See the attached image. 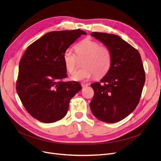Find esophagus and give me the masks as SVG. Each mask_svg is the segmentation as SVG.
Wrapping results in <instances>:
<instances>
[{"mask_svg":"<svg viewBox=\"0 0 161 161\" xmlns=\"http://www.w3.org/2000/svg\"><path fill=\"white\" fill-rule=\"evenodd\" d=\"M81 87H86L88 86L90 84H85V83H82V84H81Z\"/></svg>","mask_w":161,"mask_h":161,"instance_id":"1","label":"esophagus"}]
</instances>
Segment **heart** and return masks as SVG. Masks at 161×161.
<instances>
[{
	"mask_svg": "<svg viewBox=\"0 0 161 161\" xmlns=\"http://www.w3.org/2000/svg\"><path fill=\"white\" fill-rule=\"evenodd\" d=\"M77 56H86L82 63L84 67L71 76L74 81H83L90 79L95 74L97 77L105 75L108 72L112 63V54L109 47L100 46L97 42L91 38H85L75 46ZM65 67L69 74H73L76 68V57L73 50L67 48L63 53Z\"/></svg>",
	"mask_w": 161,
	"mask_h": 161,
	"instance_id": "b5f03b06",
	"label": "heart"
}]
</instances>
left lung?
<instances>
[{"label": "left lung", "instance_id": "1", "mask_svg": "<svg viewBox=\"0 0 161 161\" xmlns=\"http://www.w3.org/2000/svg\"><path fill=\"white\" fill-rule=\"evenodd\" d=\"M92 36L109 47L111 66L100 82L91 84L94 96L90 102L93 115L105 123H116L127 117L139 104L145 82L139 52L115 34L92 32Z\"/></svg>", "mask_w": 161, "mask_h": 161}]
</instances>
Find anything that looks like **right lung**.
<instances>
[{
	"instance_id": "add662e5",
	"label": "right lung",
	"mask_w": 161,
	"mask_h": 161,
	"mask_svg": "<svg viewBox=\"0 0 161 161\" xmlns=\"http://www.w3.org/2000/svg\"><path fill=\"white\" fill-rule=\"evenodd\" d=\"M87 34L80 29L46 33L26 48L20 63L16 89L28 114L42 123L66 115L70 99L81 90L77 81H63L67 71L63 53Z\"/></svg>"
}]
</instances>
